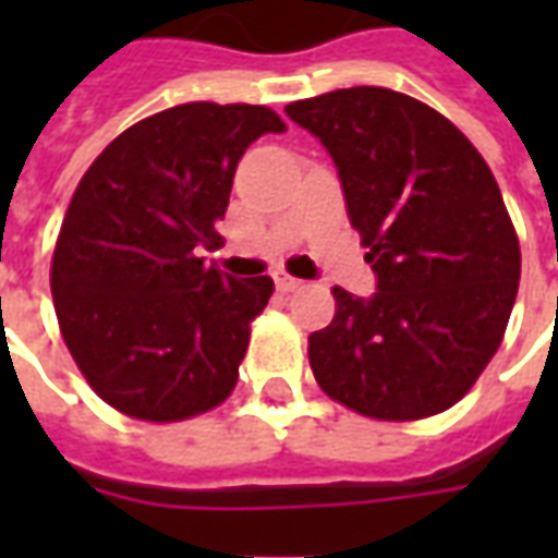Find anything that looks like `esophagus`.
<instances>
[{
  "label": "esophagus",
  "instance_id": "obj_1",
  "mask_svg": "<svg viewBox=\"0 0 558 558\" xmlns=\"http://www.w3.org/2000/svg\"><path fill=\"white\" fill-rule=\"evenodd\" d=\"M275 283H278L280 292H295L302 287V280L290 278V275H275Z\"/></svg>",
  "mask_w": 558,
  "mask_h": 558
}]
</instances>
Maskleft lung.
<instances>
[{"label": "left lung", "instance_id": "obj_1", "mask_svg": "<svg viewBox=\"0 0 558 558\" xmlns=\"http://www.w3.org/2000/svg\"><path fill=\"white\" fill-rule=\"evenodd\" d=\"M338 167L376 292L335 287L311 335L319 388L379 421L445 412L502 343L520 280L514 223L478 148L400 92L355 86L287 107Z\"/></svg>", "mask_w": 558, "mask_h": 558}]
</instances>
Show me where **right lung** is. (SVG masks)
<instances>
[{"instance_id": "1", "label": "right lung", "mask_w": 558, "mask_h": 558, "mask_svg": "<svg viewBox=\"0 0 558 558\" xmlns=\"http://www.w3.org/2000/svg\"><path fill=\"white\" fill-rule=\"evenodd\" d=\"M287 125L256 104H179L104 148L59 230L50 268L68 350L113 410L182 421L230 398L266 275L206 266L244 148Z\"/></svg>"}]
</instances>
